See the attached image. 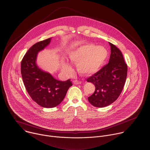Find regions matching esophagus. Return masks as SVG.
<instances>
[{
  "label": "esophagus",
  "mask_w": 150,
  "mask_h": 150,
  "mask_svg": "<svg viewBox=\"0 0 150 150\" xmlns=\"http://www.w3.org/2000/svg\"><path fill=\"white\" fill-rule=\"evenodd\" d=\"M73 83L75 85H78V84H81V82L79 81H78V80H75V81H73Z\"/></svg>",
  "instance_id": "1"
}]
</instances>
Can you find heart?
<instances>
[{
	"instance_id": "1",
	"label": "heart",
	"mask_w": 150,
	"mask_h": 150,
	"mask_svg": "<svg viewBox=\"0 0 150 150\" xmlns=\"http://www.w3.org/2000/svg\"><path fill=\"white\" fill-rule=\"evenodd\" d=\"M67 56L71 62L76 64L77 69L81 74L88 76L101 69L107 59L108 52L103 46L86 43L69 51ZM61 71L69 75L72 69L68 63L64 62L61 65Z\"/></svg>"
}]
</instances>
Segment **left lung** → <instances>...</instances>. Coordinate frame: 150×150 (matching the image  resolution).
Returning <instances> with one entry per match:
<instances>
[{"mask_svg":"<svg viewBox=\"0 0 150 150\" xmlns=\"http://www.w3.org/2000/svg\"><path fill=\"white\" fill-rule=\"evenodd\" d=\"M111 55L109 62L87 79L95 86V92L88 98L95 107H107L116 101L124 86L127 76V65L120 50L109 42Z\"/></svg>","mask_w":150,"mask_h":150,"instance_id":"8db88e82","label":"left lung"}]
</instances>
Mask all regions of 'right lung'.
I'll return each mask as SVG.
<instances>
[{
    "label": "right lung",
    "instance_id": "1",
    "mask_svg": "<svg viewBox=\"0 0 150 150\" xmlns=\"http://www.w3.org/2000/svg\"><path fill=\"white\" fill-rule=\"evenodd\" d=\"M49 38L34 44L21 62V74L27 92L33 100L43 108H54L64 99L68 89L72 86L69 79L61 81L37 65L38 52L51 42Z\"/></svg>",
    "mask_w": 150,
    "mask_h": 150
}]
</instances>
